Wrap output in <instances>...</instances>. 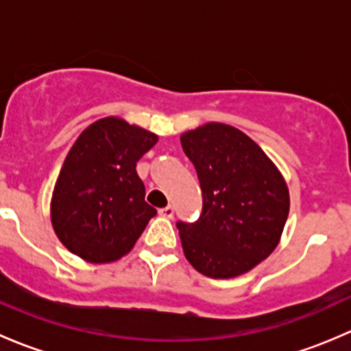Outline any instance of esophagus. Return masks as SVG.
Instances as JSON below:
<instances>
[{"mask_svg":"<svg viewBox=\"0 0 351 351\" xmlns=\"http://www.w3.org/2000/svg\"><path fill=\"white\" fill-rule=\"evenodd\" d=\"M159 214H161L162 217H168V219H171L173 215H175V207H173V205H168V207H162V208H159Z\"/></svg>","mask_w":351,"mask_h":351,"instance_id":"obj_1","label":"esophagus"}]
</instances>
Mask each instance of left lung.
I'll use <instances>...</instances> for the list:
<instances>
[{"label": "left lung", "instance_id": "8db88e82", "mask_svg": "<svg viewBox=\"0 0 351 351\" xmlns=\"http://www.w3.org/2000/svg\"><path fill=\"white\" fill-rule=\"evenodd\" d=\"M180 139L204 198L195 222H176L183 253L205 277L246 274L280 241L290 207L285 180L236 127L210 122Z\"/></svg>", "mask_w": 351, "mask_h": 351}]
</instances>
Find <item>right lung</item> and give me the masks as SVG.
<instances>
[{
    "instance_id": "right-lung-1",
    "label": "right lung",
    "mask_w": 351,
    "mask_h": 351,
    "mask_svg": "<svg viewBox=\"0 0 351 351\" xmlns=\"http://www.w3.org/2000/svg\"><path fill=\"white\" fill-rule=\"evenodd\" d=\"M158 136L117 117L91 123L66 156L51 202L56 234L90 263H110L134 247L156 208L136 165Z\"/></svg>"
}]
</instances>
